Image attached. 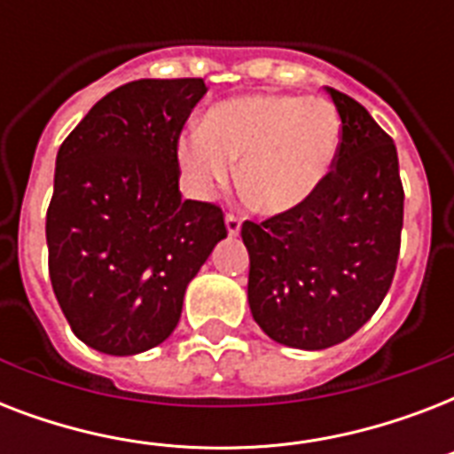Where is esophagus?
I'll return each instance as SVG.
<instances>
[{"instance_id":"esophagus-1","label":"esophagus","mask_w":454,"mask_h":454,"mask_svg":"<svg viewBox=\"0 0 454 454\" xmlns=\"http://www.w3.org/2000/svg\"><path fill=\"white\" fill-rule=\"evenodd\" d=\"M226 231H228V235L240 233V219H238L235 214H226Z\"/></svg>"}]
</instances>
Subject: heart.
I'll return each instance as SVG.
<instances>
[{"label":"heart","instance_id":"b5f03b06","mask_svg":"<svg viewBox=\"0 0 454 454\" xmlns=\"http://www.w3.org/2000/svg\"><path fill=\"white\" fill-rule=\"evenodd\" d=\"M341 124L330 103L299 96L247 94L207 110L200 129L176 144L178 167L198 195L231 184L240 162V191L262 216L299 212L330 176Z\"/></svg>","mask_w":454,"mask_h":454}]
</instances>
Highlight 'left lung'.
I'll return each instance as SVG.
<instances>
[{
  "label": "left lung",
  "instance_id": "8db88e82",
  "mask_svg": "<svg viewBox=\"0 0 454 454\" xmlns=\"http://www.w3.org/2000/svg\"><path fill=\"white\" fill-rule=\"evenodd\" d=\"M341 120L337 162L299 212L242 223L247 301L273 341L323 351L363 327L387 297L403 231L398 153L358 101L325 87Z\"/></svg>",
  "mask_w": 454,
  "mask_h": 454
}]
</instances>
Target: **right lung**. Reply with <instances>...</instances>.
Here are the masks:
<instances>
[{
    "mask_svg": "<svg viewBox=\"0 0 454 454\" xmlns=\"http://www.w3.org/2000/svg\"><path fill=\"white\" fill-rule=\"evenodd\" d=\"M202 80H137L89 110L56 155L46 247L74 337L137 356L178 325L185 287L226 238L219 207L184 200L176 144Z\"/></svg>",
    "mask_w": 454,
    "mask_h": 454,
    "instance_id": "right-lung-1",
    "label": "right lung"
}]
</instances>
